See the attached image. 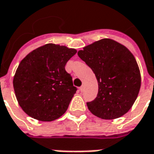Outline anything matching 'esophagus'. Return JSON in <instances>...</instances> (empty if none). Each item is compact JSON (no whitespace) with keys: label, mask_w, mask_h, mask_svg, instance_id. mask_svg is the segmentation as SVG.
I'll return each mask as SVG.
<instances>
[{"label":"esophagus","mask_w":154,"mask_h":154,"mask_svg":"<svg viewBox=\"0 0 154 154\" xmlns=\"http://www.w3.org/2000/svg\"><path fill=\"white\" fill-rule=\"evenodd\" d=\"M79 89H80V91H81V92H83V90H84V87H83V86H81L80 88H79Z\"/></svg>","instance_id":"esophagus-1"}]
</instances>
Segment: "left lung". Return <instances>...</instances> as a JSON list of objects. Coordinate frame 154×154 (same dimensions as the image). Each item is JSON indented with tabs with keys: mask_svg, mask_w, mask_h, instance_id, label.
I'll return each instance as SVG.
<instances>
[{
	"mask_svg": "<svg viewBox=\"0 0 154 154\" xmlns=\"http://www.w3.org/2000/svg\"><path fill=\"white\" fill-rule=\"evenodd\" d=\"M98 82V94L88 102L92 114L104 120L120 117L135 102L140 88V73L134 56L125 46L104 38L79 51Z\"/></svg>",
	"mask_w": 154,
	"mask_h": 154,
	"instance_id": "8db88e82",
	"label": "left lung"
}]
</instances>
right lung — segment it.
<instances>
[{
	"label": "right lung",
	"mask_w": 154,
	"mask_h": 154,
	"mask_svg": "<svg viewBox=\"0 0 154 154\" xmlns=\"http://www.w3.org/2000/svg\"><path fill=\"white\" fill-rule=\"evenodd\" d=\"M76 50L46 44L26 56L14 78L17 100L25 112L41 121L63 116L77 91L65 70Z\"/></svg>",
	"instance_id": "right-lung-1"
}]
</instances>
